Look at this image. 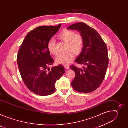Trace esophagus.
Listing matches in <instances>:
<instances>
[{"instance_id": "1", "label": "esophagus", "mask_w": 128, "mask_h": 128, "mask_svg": "<svg viewBox=\"0 0 128 128\" xmlns=\"http://www.w3.org/2000/svg\"><path fill=\"white\" fill-rule=\"evenodd\" d=\"M64 66V67H65V68H66V69H70V67H69V66H68V65H65Z\"/></svg>"}]
</instances>
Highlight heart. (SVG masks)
<instances>
[{
    "label": "heart",
    "mask_w": 128,
    "mask_h": 128,
    "mask_svg": "<svg viewBox=\"0 0 128 128\" xmlns=\"http://www.w3.org/2000/svg\"><path fill=\"white\" fill-rule=\"evenodd\" d=\"M59 38L68 44V51L66 54H60L56 57V62L58 64L67 65L70 63L74 59V54H78L82 52L84 46V39L82 35L76 34L70 30H64L58 35ZM48 50L52 55H56L57 52L56 43L54 39L50 40L47 45Z\"/></svg>",
    "instance_id": "b5f03b06"
}]
</instances>
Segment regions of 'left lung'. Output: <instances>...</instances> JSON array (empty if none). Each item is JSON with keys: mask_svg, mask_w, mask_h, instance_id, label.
Segmentation results:
<instances>
[{"mask_svg": "<svg viewBox=\"0 0 128 128\" xmlns=\"http://www.w3.org/2000/svg\"><path fill=\"white\" fill-rule=\"evenodd\" d=\"M67 29L78 31L82 36L84 46L75 62L86 66L84 69L70 67L76 73L71 85L80 93H90L100 86L106 74L109 62L106 44L96 30L84 23L73 24Z\"/></svg>", "mask_w": 128, "mask_h": 128, "instance_id": "left-lung-1", "label": "left lung"}]
</instances>
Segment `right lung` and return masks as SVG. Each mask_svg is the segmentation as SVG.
Here are the masks:
<instances>
[{
  "mask_svg": "<svg viewBox=\"0 0 128 128\" xmlns=\"http://www.w3.org/2000/svg\"><path fill=\"white\" fill-rule=\"evenodd\" d=\"M61 26L36 28L26 35L18 52L17 63L22 78L28 88L39 96L52 94L56 90V82L65 74L61 65L46 71L54 62L48 50V43Z\"/></svg>",
  "mask_w": 128,
  "mask_h": 128,
  "instance_id": "add662e5",
  "label": "right lung"
}]
</instances>
